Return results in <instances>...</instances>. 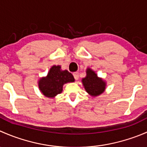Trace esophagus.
Masks as SVG:
<instances>
[{
    "instance_id": "1",
    "label": "esophagus",
    "mask_w": 147,
    "mask_h": 147,
    "mask_svg": "<svg viewBox=\"0 0 147 147\" xmlns=\"http://www.w3.org/2000/svg\"><path fill=\"white\" fill-rule=\"evenodd\" d=\"M73 76L75 78V80H78L79 79V72H75L73 73Z\"/></svg>"
}]
</instances>
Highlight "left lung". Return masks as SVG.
I'll return each mask as SVG.
<instances>
[{"label":"left lung","mask_w":147,"mask_h":147,"mask_svg":"<svg viewBox=\"0 0 147 147\" xmlns=\"http://www.w3.org/2000/svg\"><path fill=\"white\" fill-rule=\"evenodd\" d=\"M86 73V77L82 80L86 92L92 97H96L103 93L106 88V82L102 78H98L95 72L90 68H87Z\"/></svg>","instance_id":"8db88e82"}]
</instances>
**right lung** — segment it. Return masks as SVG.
<instances>
[{"label":"right lung","instance_id":"right-lung-1","mask_svg":"<svg viewBox=\"0 0 147 147\" xmlns=\"http://www.w3.org/2000/svg\"><path fill=\"white\" fill-rule=\"evenodd\" d=\"M75 82L73 75L67 70H62L60 65H53L47 75L38 81V87L41 92L47 97L53 98L60 94L63 87L67 82Z\"/></svg>","mask_w":147,"mask_h":147}]
</instances>
